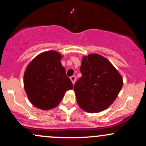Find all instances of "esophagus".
<instances>
[{
	"label": "esophagus",
	"instance_id": "1",
	"mask_svg": "<svg viewBox=\"0 0 146 146\" xmlns=\"http://www.w3.org/2000/svg\"><path fill=\"white\" fill-rule=\"evenodd\" d=\"M70 79H71L72 83H73V84L74 85V84L75 82V80H76V78H75V76H72V77H71V78H70Z\"/></svg>",
	"mask_w": 146,
	"mask_h": 146
}]
</instances>
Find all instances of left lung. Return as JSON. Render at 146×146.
<instances>
[{"label": "left lung", "instance_id": "left-lung-1", "mask_svg": "<svg viewBox=\"0 0 146 146\" xmlns=\"http://www.w3.org/2000/svg\"><path fill=\"white\" fill-rule=\"evenodd\" d=\"M80 71L82 75L74 86L79 106L90 113L108 108L123 86L121 74L109 60L98 53L83 56Z\"/></svg>", "mask_w": 146, "mask_h": 146}]
</instances>
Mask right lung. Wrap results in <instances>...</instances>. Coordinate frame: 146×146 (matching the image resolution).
<instances>
[{
	"label": "right lung",
	"mask_w": 146,
	"mask_h": 146,
	"mask_svg": "<svg viewBox=\"0 0 146 146\" xmlns=\"http://www.w3.org/2000/svg\"><path fill=\"white\" fill-rule=\"evenodd\" d=\"M61 53L50 50L40 53L30 62L24 73V88L29 102L36 108H56L73 84L62 65Z\"/></svg>",
	"instance_id": "add662e5"
}]
</instances>
